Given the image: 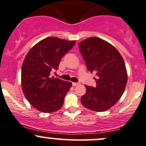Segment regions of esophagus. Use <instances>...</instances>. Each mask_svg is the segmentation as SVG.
<instances>
[{"label": "esophagus", "instance_id": "1", "mask_svg": "<svg viewBox=\"0 0 146 146\" xmlns=\"http://www.w3.org/2000/svg\"><path fill=\"white\" fill-rule=\"evenodd\" d=\"M72 84H73V86H76L79 85L80 83H78V82H73V83H72Z\"/></svg>", "mask_w": 146, "mask_h": 146}]
</instances>
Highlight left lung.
I'll use <instances>...</instances> for the list:
<instances>
[{
    "instance_id": "obj_1",
    "label": "left lung",
    "mask_w": 146,
    "mask_h": 146,
    "mask_svg": "<svg viewBox=\"0 0 146 146\" xmlns=\"http://www.w3.org/2000/svg\"><path fill=\"white\" fill-rule=\"evenodd\" d=\"M79 49L88 70L97 76L95 87L85 85L82 104L92 111H106L121 98L127 84L122 56L110 43L94 36L81 41Z\"/></svg>"
}]
</instances>
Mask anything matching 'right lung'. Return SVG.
I'll list each match as a JSON object with an SVG mask.
<instances>
[{
	"label": "right lung",
	"mask_w": 146,
	"mask_h": 146,
	"mask_svg": "<svg viewBox=\"0 0 146 146\" xmlns=\"http://www.w3.org/2000/svg\"><path fill=\"white\" fill-rule=\"evenodd\" d=\"M76 44L50 36L35 45L25 56L21 68L23 94L30 105L44 113L59 110L72 83L50 76L60 60Z\"/></svg>",
	"instance_id": "add662e5"
}]
</instances>
